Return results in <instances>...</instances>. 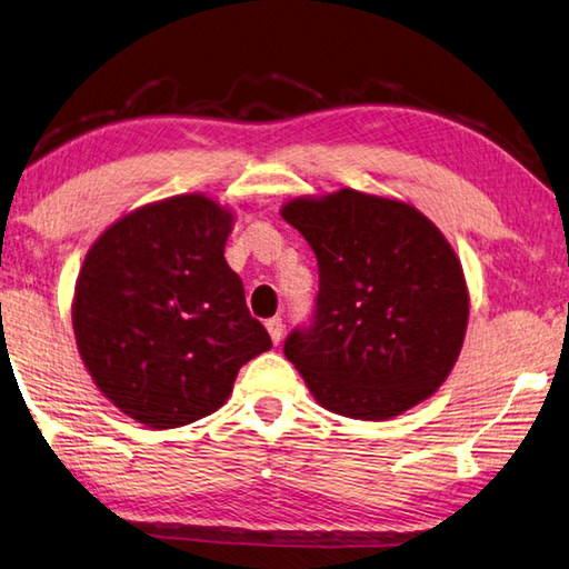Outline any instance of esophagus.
Listing matches in <instances>:
<instances>
[{
    "instance_id": "esophagus-1",
    "label": "esophagus",
    "mask_w": 569,
    "mask_h": 569,
    "mask_svg": "<svg viewBox=\"0 0 569 569\" xmlns=\"http://www.w3.org/2000/svg\"><path fill=\"white\" fill-rule=\"evenodd\" d=\"M266 328H268V336H271V340L273 343L278 346L281 343V338H283V318H268L266 320Z\"/></svg>"
}]
</instances>
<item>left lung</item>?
<instances>
[{
    "mask_svg": "<svg viewBox=\"0 0 569 569\" xmlns=\"http://www.w3.org/2000/svg\"><path fill=\"white\" fill-rule=\"evenodd\" d=\"M283 219L318 258L311 326L283 353L313 398L356 420H388L450 376L468 328L462 266L416 206L340 189L288 201Z\"/></svg>",
    "mask_w": 569,
    "mask_h": 569,
    "instance_id": "1",
    "label": "left lung"
}]
</instances>
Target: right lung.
I'll use <instances>...</instances> for the list:
<instances>
[{"instance_id": "right-lung-1", "label": "right lung", "mask_w": 569, "mask_h": 569, "mask_svg": "<svg viewBox=\"0 0 569 569\" xmlns=\"http://www.w3.org/2000/svg\"><path fill=\"white\" fill-rule=\"evenodd\" d=\"M233 213L203 193L121 216L91 246L71 326L97 388L121 412L167 430L211 416L243 363L271 348L223 258Z\"/></svg>"}]
</instances>
